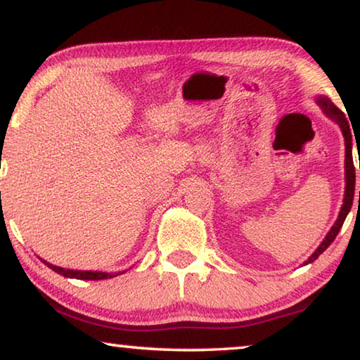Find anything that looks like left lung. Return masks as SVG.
Wrapping results in <instances>:
<instances>
[{
	"label": "left lung",
	"instance_id": "left-lung-1",
	"mask_svg": "<svg viewBox=\"0 0 360 360\" xmlns=\"http://www.w3.org/2000/svg\"><path fill=\"white\" fill-rule=\"evenodd\" d=\"M316 103L321 105V109L325 110V114L328 115V117L333 119L336 124H339V127H341V130H342L344 141H346V163H344V168H346V191H344L342 207H341V212H339V215H338L336 224L331 226V230L328 231L325 240H323L321 245L316 248V251L313 252L310 257H308V261H305V264L318 259V256H320L321 252H325L326 248L330 246L334 241V238L338 236V233H339V230H341L344 220H346L349 210H351V207H352L354 189H356V168H354V161H352V134H351V127H349V122L346 120V117H344V114L341 112V110H339L330 99L325 98V96H320V98L316 99ZM359 202H360V191H359Z\"/></svg>",
	"mask_w": 360,
	"mask_h": 360
}]
</instances>
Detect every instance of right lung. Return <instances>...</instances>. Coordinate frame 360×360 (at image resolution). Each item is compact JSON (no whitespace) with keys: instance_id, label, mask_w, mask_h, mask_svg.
Listing matches in <instances>:
<instances>
[{"instance_id":"add662e5","label":"right lung","mask_w":360,"mask_h":360,"mask_svg":"<svg viewBox=\"0 0 360 360\" xmlns=\"http://www.w3.org/2000/svg\"><path fill=\"white\" fill-rule=\"evenodd\" d=\"M44 264H47L50 269L57 272V274L63 276V277H70V279H79V281H101V279H110V277H115L119 276L120 272L117 274H112V272H98V271H73V269H63V267H58V266H53L50 264V262L44 261Z\"/></svg>"}]
</instances>
